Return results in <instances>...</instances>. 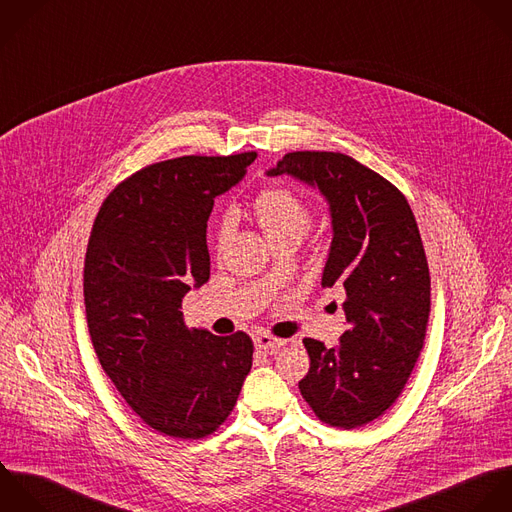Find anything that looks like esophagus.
<instances>
[{
  "instance_id": "1",
  "label": "esophagus",
  "mask_w": 512,
  "mask_h": 512,
  "mask_svg": "<svg viewBox=\"0 0 512 512\" xmlns=\"http://www.w3.org/2000/svg\"><path fill=\"white\" fill-rule=\"evenodd\" d=\"M285 345V341L283 339H277V337H271V335H257L255 337V347L259 349V351H265V353H275V351H279L281 347Z\"/></svg>"
}]
</instances>
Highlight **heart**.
Returning a JSON list of instances; mask_svg holds the SVG:
<instances>
[{
  "mask_svg": "<svg viewBox=\"0 0 512 512\" xmlns=\"http://www.w3.org/2000/svg\"><path fill=\"white\" fill-rule=\"evenodd\" d=\"M255 217L261 225V229L267 233L271 241H275L281 235L301 231L305 233L311 223V215L307 205L289 189L285 187H273L263 191L255 203H253ZM227 237V221L219 227L217 243L223 245Z\"/></svg>",
  "mask_w": 512,
  "mask_h": 512,
  "instance_id": "heart-1",
  "label": "heart"
}]
</instances>
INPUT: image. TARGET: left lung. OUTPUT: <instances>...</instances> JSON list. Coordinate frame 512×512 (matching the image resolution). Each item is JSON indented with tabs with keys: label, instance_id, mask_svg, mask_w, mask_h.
<instances>
[{
	"label": "left lung",
	"instance_id": "left-lung-1",
	"mask_svg": "<svg viewBox=\"0 0 512 512\" xmlns=\"http://www.w3.org/2000/svg\"><path fill=\"white\" fill-rule=\"evenodd\" d=\"M265 173L319 189L329 205L321 285L345 289L349 329L333 349L303 341L311 367L299 389L321 421L363 427L397 401L427 333L431 277L415 215L395 185L343 153H287Z\"/></svg>",
	"mask_w": 512,
	"mask_h": 512
}]
</instances>
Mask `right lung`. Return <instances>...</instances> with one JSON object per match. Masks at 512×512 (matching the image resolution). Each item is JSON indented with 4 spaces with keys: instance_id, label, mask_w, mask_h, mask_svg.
<instances>
[{
    "instance_id": "right-lung-1",
    "label": "right lung",
    "mask_w": 512,
    "mask_h": 512,
    "mask_svg": "<svg viewBox=\"0 0 512 512\" xmlns=\"http://www.w3.org/2000/svg\"><path fill=\"white\" fill-rule=\"evenodd\" d=\"M257 153L187 155L149 165L103 201L85 253L93 349L125 403L173 439L211 435L251 371L245 333L187 329L181 301L209 281L207 219Z\"/></svg>"
}]
</instances>
